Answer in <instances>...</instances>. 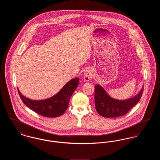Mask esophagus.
Wrapping results in <instances>:
<instances>
[{
    "label": "esophagus",
    "instance_id": "34e87169",
    "mask_svg": "<svg viewBox=\"0 0 160 160\" xmlns=\"http://www.w3.org/2000/svg\"><path fill=\"white\" fill-rule=\"evenodd\" d=\"M92 78V74L89 71H86L84 74V79L86 82H89Z\"/></svg>",
    "mask_w": 160,
    "mask_h": 160
}]
</instances>
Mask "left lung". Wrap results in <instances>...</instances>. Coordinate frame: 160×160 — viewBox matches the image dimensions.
Instances as JSON below:
<instances>
[{
  "mask_svg": "<svg viewBox=\"0 0 160 160\" xmlns=\"http://www.w3.org/2000/svg\"><path fill=\"white\" fill-rule=\"evenodd\" d=\"M143 87L134 97L125 100L116 99L110 97L99 84L95 86V106L97 112L105 118H117L127 113L140 101Z\"/></svg>",
  "mask_w": 160,
  "mask_h": 160,
  "instance_id": "1",
  "label": "left lung"
}]
</instances>
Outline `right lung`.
<instances>
[{"label":"right lung","instance_id":"add662e5","mask_svg":"<svg viewBox=\"0 0 160 160\" xmlns=\"http://www.w3.org/2000/svg\"><path fill=\"white\" fill-rule=\"evenodd\" d=\"M79 78L71 79L57 94L44 100H32L25 97L19 91L18 94L23 103L33 111L47 118H56L63 114L68 106L69 99L78 86Z\"/></svg>","mask_w":160,"mask_h":160}]
</instances>
